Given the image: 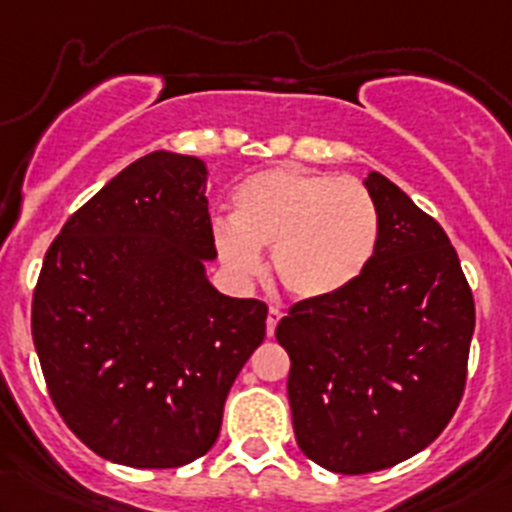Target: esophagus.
<instances>
[{"label": "esophagus", "mask_w": 512, "mask_h": 512, "mask_svg": "<svg viewBox=\"0 0 512 512\" xmlns=\"http://www.w3.org/2000/svg\"><path fill=\"white\" fill-rule=\"evenodd\" d=\"M279 320H282V308L269 306V313H267V335H269V338L274 335V328H277Z\"/></svg>", "instance_id": "obj_1"}]
</instances>
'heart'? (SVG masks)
<instances>
[{"label": "heart", "mask_w": 512, "mask_h": 512, "mask_svg": "<svg viewBox=\"0 0 512 512\" xmlns=\"http://www.w3.org/2000/svg\"><path fill=\"white\" fill-rule=\"evenodd\" d=\"M379 209L364 184L301 167H274L233 192V221L213 223V247L235 282L262 274L272 250L279 284L318 301L347 289L379 245Z\"/></svg>", "instance_id": "obj_1"}]
</instances>
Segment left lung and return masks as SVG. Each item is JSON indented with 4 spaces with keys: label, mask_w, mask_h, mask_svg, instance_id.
<instances>
[{
    "label": "left lung",
    "mask_w": 512,
    "mask_h": 512,
    "mask_svg": "<svg viewBox=\"0 0 512 512\" xmlns=\"http://www.w3.org/2000/svg\"><path fill=\"white\" fill-rule=\"evenodd\" d=\"M364 187L381 226L369 267L335 296L294 303L274 333L291 359L296 442L335 474L389 469L447 428L476 323L440 223L384 174Z\"/></svg>",
    "instance_id": "left-lung-1"
}]
</instances>
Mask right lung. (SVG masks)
I'll return each mask as SVG.
<instances>
[{"label": "right lung", "instance_id": "right-lung-1", "mask_svg": "<svg viewBox=\"0 0 512 512\" xmlns=\"http://www.w3.org/2000/svg\"><path fill=\"white\" fill-rule=\"evenodd\" d=\"M199 157H140L67 218L33 291L31 333L65 425L99 457L172 469L218 440L267 303L213 289Z\"/></svg>", "mask_w": 512, "mask_h": 512}]
</instances>
